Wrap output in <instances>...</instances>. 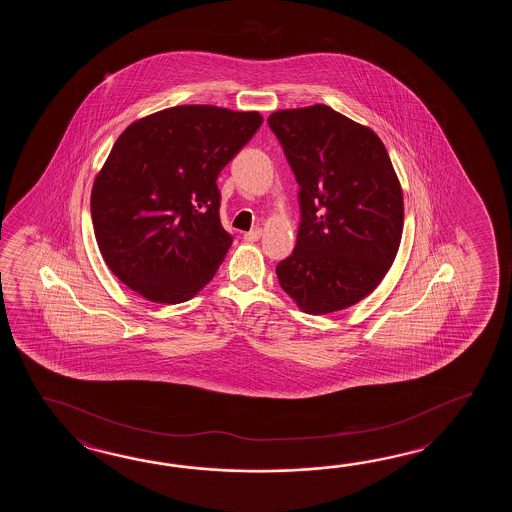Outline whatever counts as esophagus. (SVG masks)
<instances>
[{
  "label": "esophagus",
  "mask_w": 512,
  "mask_h": 512,
  "mask_svg": "<svg viewBox=\"0 0 512 512\" xmlns=\"http://www.w3.org/2000/svg\"><path fill=\"white\" fill-rule=\"evenodd\" d=\"M261 238V229L260 227H256V229L249 230V232H245L243 234V240L245 241H258Z\"/></svg>",
  "instance_id": "1"
}]
</instances>
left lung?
Instances as JSON below:
<instances>
[{
    "label": "left lung",
    "mask_w": 512,
    "mask_h": 512,
    "mask_svg": "<svg viewBox=\"0 0 512 512\" xmlns=\"http://www.w3.org/2000/svg\"><path fill=\"white\" fill-rule=\"evenodd\" d=\"M300 185L296 247L278 282L309 315L357 304L390 271L403 236L401 183L377 133L335 109H280L267 119Z\"/></svg>",
    "instance_id": "8db88e82"
}]
</instances>
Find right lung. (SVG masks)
I'll list each match as a JSON object with an SVG mask.
<instances>
[{"mask_svg": "<svg viewBox=\"0 0 512 512\" xmlns=\"http://www.w3.org/2000/svg\"><path fill=\"white\" fill-rule=\"evenodd\" d=\"M263 122L258 111L175 106L131 122L91 190L98 249L111 272L157 304L196 296L225 260L218 175Z\"/></svg>", "mask_w": 512, "mask_h": 512, "instance_id": "add662e5", "label": "right lung"}]
</instances>
